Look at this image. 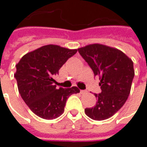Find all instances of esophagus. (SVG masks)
<instances>
[{
    "instance_id": "1",
    "label": "esophagus",
    "mask_w": 147,
    "mask_h": 147,
    "mask_svg": "<svg viewBox=\"0 0 147 147\" xmlns=\"http://www.w3.org/2000/svg\"><path fill=\"white\" fill-rule=\"evenodd\" d=\"M80 93H81V94H86V93H87V90H80Z\"/></svg>"
}]
</instances>
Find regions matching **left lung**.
<instances>
[{"instance_id": "left-lung-1", "label": "left lung", "mask_w": 147, "mask_h": 147, "mask_svg": "<svg viewBox=\"0 0 147 147\" xmlns=\"http://www.w3.org/2000/svg\"><path fill=\"white\" fill-rule=\"evenodd\" d=\"M82 57L98 76L102 92L94 95L95 106L85 109L93 120H106L119 110L129 96L135 71L133 62L123 52L102 44L78 49Z\"/></svg>"}]
</instances>
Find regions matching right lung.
<instances>
[{
  "mask_svg": "<svg viewBox=\"0 0 147 147\" xmlns=\"http://www.w3.org/2000/svg\"><path fill=\"white\" fill-rule=\"evenodd\" d=\"M59 45H47L25 54L16 64L15 78L24 102L34 113L46 120L64 113L68 97L80 93L76 86L58 89L54 77L63 64L76 53Z\"/></svg>",
  "mask_w": 147,
  "mask_h": 147,
  "instance_id": "obj_1",
  "label": "right lung"
}]
</instances>
